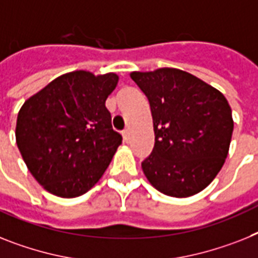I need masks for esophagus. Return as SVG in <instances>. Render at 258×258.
I'll return each instance as SVG.
<instances>
[{
  "label": "esophagus",
  "mask_w": 258,
  "mask_h": 258,
  "mask_svg": "<svg viewBox=\"0 0 258 258\" xmlns=\"http://www.w3.org/2000/svg\"><path fill=\"white\" fill-rule=\"evenodd\" d=\"M122 137H124L125 141L129 140V129H124V131H122Z\"/></svg>",
  "instance_id": "obj_1"
}]
</instances>
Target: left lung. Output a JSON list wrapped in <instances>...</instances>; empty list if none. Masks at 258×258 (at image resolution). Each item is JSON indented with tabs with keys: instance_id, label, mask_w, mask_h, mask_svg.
<instances>
[{
	"instance_id": "left-lung-1",
	"label": "left lung",
	"mask_w": 258,
	"mask_h": 258,
	"mask_svg": "<svg viewBox=\"0 0 258 258\" xmlns=\"http://www.w3.org/2000/svg\"><path fill=\"white\" fill-rule=\"evenodd\" d=\"M150 104L154 148L142 161L159 192L187 198L201 192L224 165L233 120L224 95L176 68L132 72Z\"/></svg>"
}]
</instances>
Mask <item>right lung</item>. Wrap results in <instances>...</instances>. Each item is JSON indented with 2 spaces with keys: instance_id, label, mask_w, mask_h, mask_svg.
<instances>
[{
  "instance_id": "add662e5",
  "label": "right lung",
  "mask_w": 258,
  "mask_h": 258,
  "mask_svg": "<svg viewBox=\"0 0 258 258\" xmlns=\"http://www.w3.org/2000/svg\"><path fill=\"white\" fill-rule=\"evenodd\" d=\"M117 82L116 74L70 72L22 105L17 145L30 172L48 192L80 197L109 166L122 142L105 106Z\"/></svg>"
}]
</instances>
